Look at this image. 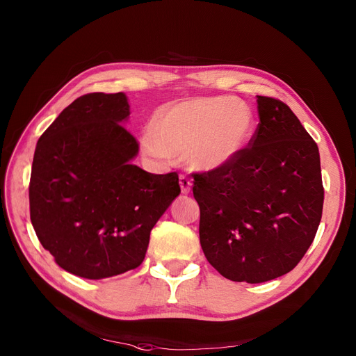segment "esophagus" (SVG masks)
I'll return each mask as SVG.
<instances>
[{
  "label": "esophagus",
  "instance_id": "esophagus-1",
  "mask_svg": "<svg viewBox=\"0 0 356 356\" xmlns=\"http://www.w3.org/2000/svg\"><path fill=\"white\" fill-rule=\"evenodd\" d=\"M179 183H180V189H181V193H189L191 192V188H192V181L188 176L184 175H180L179 176Z\"/></svg>",
  "mask_w": 356,
  "mask_h": 356
}]
</instances>
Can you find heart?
<instances>
[{
	"label": "heart",
	"instance_id": "obj_1",
	"mask_svg": "<svg viewBox=\"0 0 356 356\" xmlns=\"http://www.w3.org/2000/svg\"><path fill=\"white\" fill-rule=\"evenodd\" d=\"M252 122L245 104L223 97L195 98L157 109L143 145L153 157L188 156L192 167L215 170L242 152Z\"/></svg>",
	"mask_w": 356,
	"mask_h": 356
}]
</instances>
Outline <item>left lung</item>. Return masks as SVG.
Instances as JSON below:
<instances>
[{"label":"left lung","mask_w":356,"mask_h":356,"mask_svg":"<svg viewBox=\"0 0 356 356\" xmlns=\"http://www.w3.org/2000/svg\"><path fill=\"white\" fill-rule=\"evenodd\" d=\"M259 122L227 165L193 175L204 257L232 282L291 271L312 245L325 189L319 148L293 111L257 95Z\"/></svg>","instance_id":"left-lung-1"}]
</instances>
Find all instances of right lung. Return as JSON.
<instances>
[{
	"label": "right lung",
	"mask_w": 356,
	"mask_h": 356,
	"mask_svg": "<svg viewBox=\"0 0 356 356\" xmlns=\"http://www.w3.org/2000/svg\"><path fill=\"white\" fill-rule=\"evenodd\" d=\"M122 92L74 99L40 136L29 199L37 238L56 264L99 280L137 268L156 222L180 193L179 175L131 164L138 141L125 128Z\"/></svg>",
	"instance_id": "add662e5"
}]
</instances>
